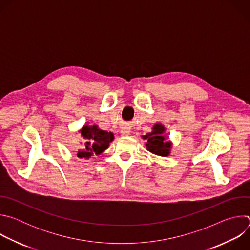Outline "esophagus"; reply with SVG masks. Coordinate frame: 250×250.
Listing matches in <instances>:
<instances>
[{
    "instance_id": "esophagus-1",
    "label": "esophagus",
    "mask_w": 250,
    "mask_h": 250,
    "mask_svg": "<svg viewBox=\"0 0 250 250\" xmlns=\"http://www.w3.org/2000/svg\"><path fill=\"white\" fill-rule=\"evenodd\" d=\"M122 133H123L124 135H126V134L129 133V130H128L127 128H125V127H123V128H122Z\"/></svg>"
}]
</instances>
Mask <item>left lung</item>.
<instances>
[{
	"label": "left lung",
	"instance_id": "1",
	"mask_svg": "<svg viewBox=\"0 0 250 250\" xmlns=\"http://www.w3.org/2000/svg\"><path fill=\"white\" fill-rule=\"evenodd\" d=\"M164 127L160 124H156L153 126V130L145 135V139H147L146 148L153 154L160 156H167L171 147L169 141H165L164 136Z\"/></svg>",
	"mask_w": 250,
	"mask_h": 250
}]
</instances>
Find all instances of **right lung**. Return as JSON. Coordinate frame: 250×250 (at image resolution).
<instances>
[{
  "label": "right lung",
  "mask_w": 250,
  "mask_h": 250,
  "mask_svg": "<svg viewBox=\"0 0 250 250\" xmlns=\"http://www.w3.org/2000/svg\"><path fill=\"white\" fill-rule=\"evenodd\" d=\"M81 134L85 138V149L80 150L77 156L82 158H89L95 152L100 154L109 147L110 142L114 140V133L105 130H101L97 125H85L81 129Z\"/></svg>",
  "instance_id": "right-lung-1"
}]
</instances>
